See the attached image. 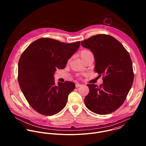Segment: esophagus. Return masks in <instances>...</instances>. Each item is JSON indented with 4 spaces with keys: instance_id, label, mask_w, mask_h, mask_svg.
Returning <instances> with one entry per match:
<instances>
[{
    "instance_id": "esophagus-1",
    "label": "esophagus",
    "mask_w": 146,
    "mask_h": 146,
    "mask_svg": "<svg viewBox=\"0 0 146 146\" xmlns=\"http://www.w3.org/2000/svg\"><path fill=\"white\" fill-rule=\"evenodd\" d=\"M81 85H82L81 84H80L79 83H76L75 84V86H76V88H78V87L80 86Z\"/></svg>"
}]
</instances>
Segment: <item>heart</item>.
Segmentation results:
<instances>
[{"instance_id": "b5f03b06", "label": "heart", "mask_w": 146, "mask_h": 146, "mask_svg": "<svg viewBox=\"0 0 146 146\" xmlns=\"http://www.w3.org/2000/svg\"><path fill=\"white\" fill-rule=\"evenodd\" d=\"M92 55H93V53L89 50H88V49H84L80 53V56L83 61L87 57Z\"/></svg>"}]
</instances>
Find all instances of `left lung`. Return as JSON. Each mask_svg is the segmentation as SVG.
Wrapping results in <instances>:
<instances>
[{
	"label": "left lung",
	"mask_w": 146,
	"mask_h": 146,
	"mask_svg": "<svg viewBox=\"0 0 146 146\" xmlns=\"http://www.w3.org/2000/svg\"><path fill=\"white\" fill-rule=\"evenodd\" d=\"M81 43L93 53L94 71L103 76L100 86L87 84L89 92L84 99L85 106L97 114L112 113L124 102L133 82L130 55L120 42L108 35H96Z\"/></svg>",
	"instance_id": "left-lung-1"
}]
</instances>
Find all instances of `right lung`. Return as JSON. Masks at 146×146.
Listing matches in <instances>:
<instances>
[{
  "label": "right lung",
  "instance_id": "1",
  "mask_svg": "<svg viewBox=\"0 0 146 146\" xmlns=\"http://www.w3.org/2000/svg\"><path fill=\"white\" fill-rule=\"evenodd\" d=\"M80 42L65 43L50 38L33 42L22 53L18 65V80L25 98L38 113L52 116L65 107L68 96L75 89L73 82H58L54 74L65 68Z\"/></svg>",
  "mask_w": 146,
  "mask_h": 146
}]
</instances>
